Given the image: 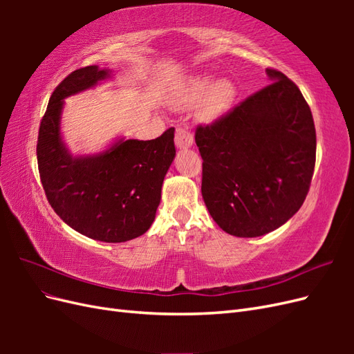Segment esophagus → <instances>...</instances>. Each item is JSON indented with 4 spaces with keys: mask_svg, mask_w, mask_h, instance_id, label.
<instances>
[{
    "mask_svg": "<svg viewBox=\"0 0 354 354\" xmlns=\"http://www.w3.org/2000/svg\"><path fill=\"white\" fill-rule=\"evenodd\" d=\"M194 145V134H192L186 127L176 128V146L178 149H189Z\"/></svg>",
    "mask_w": 354,
    "mask_h": 354,
    "instance_id": "34e87169",
    "label": "esophagus"
}]
</instances>
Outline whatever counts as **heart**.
<instances>
[{
	"mask_svg": "<svg viewBox=\"0 0 354 354\" xmlns=\"http://www.w3.org/2000/svg\"><path fill=\"white\" fill-rule=\"evenodd\" d=\"M234 85L229 80L223 78L211 82L208 75H196L181 85L176 104L180 108H190L198 103V118L209 122L227 111L234 99Z\"/></svg>",
	"mask_w": 354,
	"mask_h": 354,
	"instance_id": "heart-1",
	"label": "heart"
}]
</instances>
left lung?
<instances>
[{
	"label": "left lung",
	"mask_w": 354,
	"mask_h": 354,
	"mask_svg": "<svg viewBox=\"0 0 354 354\" xmlns=\"http://www.w3.org/2000/svg\"><path fill=\"white\" fill-rule=\"evenodd\" d=\"M266 72L272 84L195 133L203 202L212 220L238 238L285 224L301 208L315 171L312 111L282 72Z\"/></svg>",
	"instance_id": "1"
}]
</instances>
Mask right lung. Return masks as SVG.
<instances>
[{"label":"right lung","instance_id":"1","mask_svg":"<svg viewBox=\"0 0 354 354\" xmlns=\"http://www.w3.org/2000/svg\"><path fill=\"white\" fill-rule=\"evenodd\" d=\"M109 69L73 71L53 91L42 116L37 159L51 208L73 230L118 243L152 226L164 177L176 156L174 128L155 140L120 138L104 152L72 156L60 136L63 100L109 78Z\"/></svg>","mask_w":354,"mask_h":354}]
</instances>
